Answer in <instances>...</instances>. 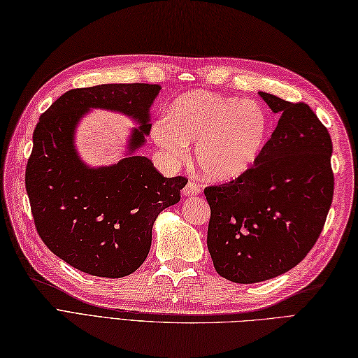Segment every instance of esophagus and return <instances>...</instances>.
I'll use <instances>...</instances> for the list:
<instances>
[{"mask_svg":"<svg viewBox=\"0 0 358 358\" xmlns=\"http://www.w3.org/2000/svg\"><path fill=\"white\" fill-rule=\"evenodd\" d=\"M200 191H201L200 185H197L194 180H188L187 185L183 187V189H182V194L187 196V197H191V196H197Z\"/></svg>","mask_w":358,"mask_h":358,"instance_id":"obj_1","label":"esophagus"}]
</instances>
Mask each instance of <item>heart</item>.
<instances>
[{
	"mask_svg": "<svg viewBox=\"0 0 358 358\" xmlns=\"http://www.w3.org/2000/svg\"><path fill=\"white\" fill-rule=\"evenodd\" d=\"M269 117L262 105L218 93L191 92L158 119L152 137L171 159H183L196 141V161L212 179H231L253 164L268 137Z\"/></svg>",
	"mask_w": 358,
	"mask_h": 358,
	"instance_id": "obj_1",
	"label": "heart"
}]
</instances>
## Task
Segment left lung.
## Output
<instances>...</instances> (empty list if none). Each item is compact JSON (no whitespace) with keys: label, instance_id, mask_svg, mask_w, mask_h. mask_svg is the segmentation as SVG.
<instances>
[{"label":"left lung","instance_id":"1","mask_svg":"<svg viewBox=\"0 0 358 358\" xmlns=\"http://www.w3.org/2000/svg\"><path fill=\"white\" fill-rule=\"evenodd\" d=\"M280 114L257 159L244 173L205 188L208 250L217 273L257 283L292 269L320 238L334 194L333 143L304 102L259 92Z\"/></svg>","mask_w":358,"mask_h":358}]
</instances>
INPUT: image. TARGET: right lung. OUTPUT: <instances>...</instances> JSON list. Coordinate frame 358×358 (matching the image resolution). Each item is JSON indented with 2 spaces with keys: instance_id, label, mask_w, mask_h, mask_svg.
I'll list each match as a JSON object with an SVG mask.
<instances>
[{
  "instance_id": "obj_1",
  "label": "right lung",
  "mask_w": 358,
  "mask_h": 358,
  "mask_svg": "<svg viewBox=\"0 0 358 358\" xmlns=\"http://www.w3.org/2000/svg\"><path fill=\"white\" fill-rule=\"evenodd\" d=\"M158 84H101L62 94L38 119L25 188L38 236L83 273L120 278L137 271L152 244L159 212L180 200L185 176L164 178L144 157L89 169L76 157L73 129L89 108L122 111L140 122L131 149L149 134Z\"/></svg>"
}]
</instances>
